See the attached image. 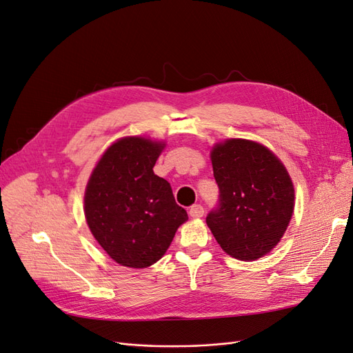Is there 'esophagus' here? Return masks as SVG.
I'll list each match as a JSON object with an SVG mask.
<instances>
[{"label": "esophagus", "instance_id": "obj_1", "mask_svg": "<svg viewBox=\"0 0 353 353\" xmlns=\"http://www.w3.org/2000/svg\"><path fill=\"white\" fill-rule=\"evenodd\" d=\"M188 213H190L191 218H201L203 213H205V208H203L201 205H193L190 208Z\"/></svg>", "mask_w": 353, "mask_h": 353}]
</instances>
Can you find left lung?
<instances>
[{"instance_id":"left-lung-1","label":"left lung","mask_w":353,"mask_h":353,"mask_svg":"<svg viewBox=\"0 0 353 353\" xmlns=\"http://www.w3.org/2000/svg\"><path fill=\"white\" fill-rule=\"evenodd\" d=\"M210 157L219 200L208 213V227L232 258H262L281 240L292 219L290 176L268 148L249 140L216 144Z\"/></svg>"}]
</instances>
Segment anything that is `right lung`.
Masks as SVG:
<instances>
[{"instance_id":"add662e5","label":"right lung","mask_w":353,"mask_h":353,"mask_svg":"<svg viewBox=\"0 0 353 353\" xmlns=\"http://www.w3.org/2000/svg\"><path fill=\"white\" fill-rule=\"evenodd\" d=\"M165 144L141 137L110 145L85 191V218L113 261L145 268L168 250L187 210L176 205L166 179L153 166Z\"/></svg>"}]
</instances>
